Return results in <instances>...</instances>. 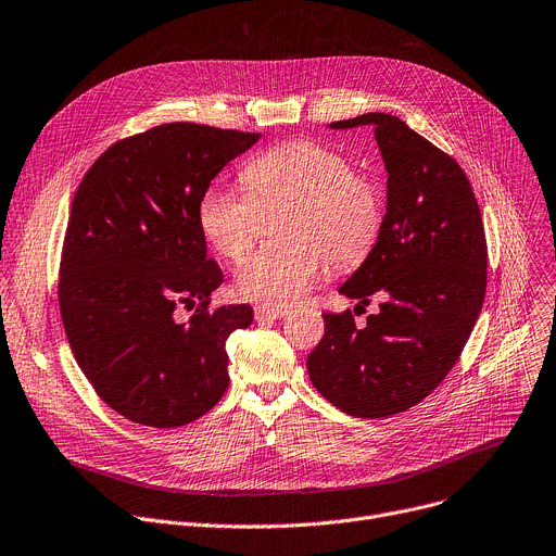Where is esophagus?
<instances>
[{
  "mask_svg": "<svg viewBox=\"0 0 556 556\" xmlns=\"http://www.w3.org/2000/svg\"><path fill=\"white\" fill-rule=\"evenodd\" d=\"M287 314H289L287 307H271V305H258V307H255V320H261V323L278 320V318H285Z\"/></svg>",
  "mask_w": 556,
  "mask_h": 556,
  "instance_id": "34e87169",
  "label": "esophagus"
}]
</instances>
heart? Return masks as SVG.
I'll return each mask as SVG.
<instances>
[{"label":"heart","mask_w":556,"mask_h":556,"mask_svg":"<svg viewBox=\"0 0 556 556\" xmlns=\"http://www.w3.org/2000/svg\"><path fill=\"white\" fill-rule=\"evenodd\" d=\"M242 180L249 193L213 185L198 200V225L225 261L242 263L258 242L265 216L289 211L282 251L251 258L233 280L244 301L285 307L320 276L358 267L382 229V191L333 147L291 140L253 157Z\"/></svg>","instance_id":"b5f03b06"}]
</instances>
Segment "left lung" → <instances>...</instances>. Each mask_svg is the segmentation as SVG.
Listing matches in <instances>:
<instances>
[{"instance_id":"left-lung-1","label":"left lung","mask_w":556,"mask_h":556,"mask_svg":"<svg viewBox=\"0 0 556 556\" xmlns=\"http://www.w3.org/2000/svg\"><path fill=\"white\" fill-rule=\"evenodd\" d=\"M374 126L388 168L378 242L338 291L380 312L363 329L352 312L323 314L325 336L307 356L314 388L356 418L405 412L456 365L481 314L488 244L481 208L454 157L396 115L365 113L329 129Z\"/></svg>"}]
</instances>
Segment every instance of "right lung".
Wrapping results in <instances>:
<instances>
[{
	"label": "right lung",
	"mask_w": 556,
	"mask_h": 556,
	"mask_svg": "<svg viewBox=\"0 0 556 556\" xmlns=\"http://www.w3.org/2000/svg\"><path fill=\"white\" fill-rule=\"evenodd\" d=\"M261 134L170 122L111 144L81 178L60 263V314L73 356L124 418L180 427L227 386V338L249 305L208 309L223 285L206 258L198 200ZM178 306L194 316L180 324Z\"/></svg>",
	"instance_id": "1"
}]
</instances>
